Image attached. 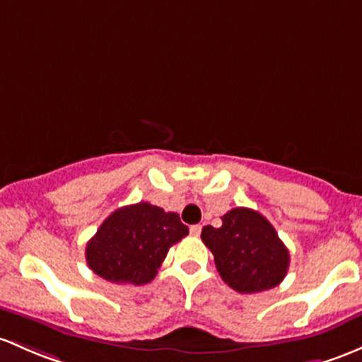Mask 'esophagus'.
I'll use <instances>...</instances> for the list:
<instances>
[{
    "label": "esophagus",
    "instance_id": "obj_1",
    "mask_svg": "<svg viewBox=\"0 0 362 362\" xmlns=\"http://www.w3.org/2000/svg\"><path fill=\"white\" fill-rule=\"evenodd\" d=\"M201 229H203V227H201L199 223H196V226H191V234L192 235H199L201 234Z\"/></svg>",
    "mask_w": 362,
    "mask_h": 362
}]
</instances>
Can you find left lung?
Masks as SVG:
<instances>
[{"label": "left lung", "mask_w": 362, "mask_h": 362, "mask_svg": "<svg viewBox=\"0 0 362 362\" xmlns=\"http://www.w3.org/2000/svg\"><path fill=\"white\" fill-rule=\"evenodd\" d=\"M201 239L223 283L239 293L271 290L290 267V253L272 223L250 208L227 211L220 227H203Z\"/></svg>", "instance_id": "1"}]
</instances>
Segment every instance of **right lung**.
I'll list each match as a JSON object with an SVG mask.
<instances>
[{
    "mask_svg": "<svg viewBox=\"0 0 362 362\" xmlns=\"http://www.w3.org/2000/svg\"><path fill=\"white\" fill-rule=\"evenodd\" d=\"M189 234L177 213L151 203L116 210L86 245L88 267L116 284L151 283L175 243Z\"/></svg>",
    "mask_w": 362,
    "mask_h": 362,
    "instance_id": "1",
    "label": "right lung"
}]
</instances>
